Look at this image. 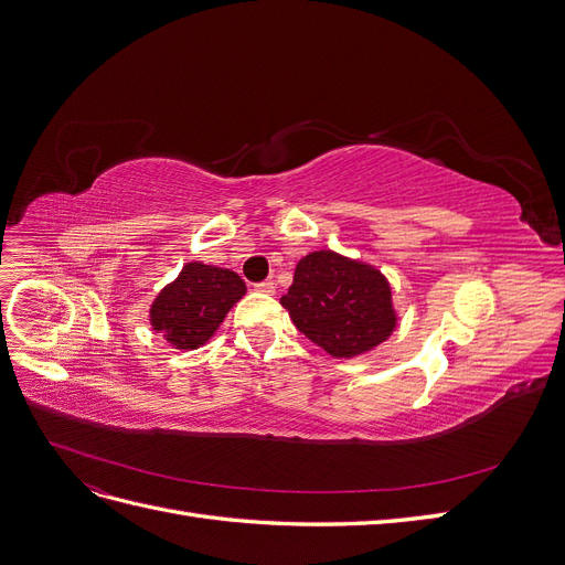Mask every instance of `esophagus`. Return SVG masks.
<instances>
[{
    "label": "esophagus",
    "instance_id": "obj_1",
    "mask_svg": "<svg viewBox=\"0 0 565 565\" xmlns=\"http://www.w3.org/2000/svg\"><path fill=\"white\" fill-rule=\"evenodd\" d=\"M254 289H256V292H262V295H273V292H276V282L262 280V282L254 285Z\"/></svg>",
    "mask_w": 565,
    "mask_h": 565
}]
</instances>
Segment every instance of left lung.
Wrapping results in <instances>:
<instances>
[{
	"mask_svg": "<svg viewBox=\"0 0 565 565\" xmlns=\"http://www.w3.org/2000/svg\"><path fill=\"white\" fill-rule=\"evenodd\" d=\"M280 303L297 330L334 358L372 351L396 330L388 280L374 266L330 249L303 256Z\"/></svg>",
	"mask_w": 565,
	"mask_h": 565,
	"instance_id": "1",
	"label": "left lung"
}]
</instances>
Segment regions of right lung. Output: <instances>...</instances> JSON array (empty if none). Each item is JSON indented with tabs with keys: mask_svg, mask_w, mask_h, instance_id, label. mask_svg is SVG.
I'll list each match as a JSON object with an SVG mask.
<instances>
[{
	"mask_svg": "<svg viewBox=\"0 0 565 565\" xmlns=\"http://www.w3.org/2000/svg\"><path fill=\"white\" fill-rule=\"evenodd\" d=\"M247 287L237 273L200 262L185 264L150 306V324L181 351L202 347Z\"/></svg>",
	"mask_w": 565,
	"mask_h": 565,
	"instance_id": "add662e5",
	"label": "right lung"
}]
</instances>
